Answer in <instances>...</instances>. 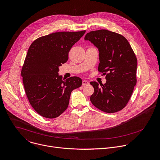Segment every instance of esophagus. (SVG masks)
<instances>
[{"label":"esophagus","mask_w":160,"mask_h":160,"mask_svg":"<svg viewBox=\"0 0 160 160\" xmlns=\"http://www.w3.org/2000/svg\"><path fill=\"white\" fill-rule=\"evenodd\" d=\"M88 85V82L86 81V80H83L82 81V85L83 86H85V85Z\"/></svg>","instance_id":"1"}]
</instances>
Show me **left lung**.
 I'll list each match as a JSON object with an SVG mask.
<instances>
[{
    "label": "left lung",
    "mask_w": 160,
    "mask_h": 160,
    "mask_svg": "<svg viewBox=\"0 0 160 160\" xmlns=\"http://www.w3.org/2000/svg\"><path fill=\"white\" fill-rule=\"evenodd\" d=\"M84 39L98 49V70L106 75L107 80L105 83H100L101 87L96 82L90 83L94 88L90 101L103 112H118L125 108L136 84L134 52L123 36L106 29L90 31Z\"/></svg>",
    "instance_id": "obj_1"
}]
</instances>
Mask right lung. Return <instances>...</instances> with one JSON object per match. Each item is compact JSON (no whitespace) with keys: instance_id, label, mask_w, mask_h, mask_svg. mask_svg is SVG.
<instances>
[{"instance_id":"obj_1","label":"right lung","mask_w":160,"mask_h":160,"mask_svg":"<svg viewBox=\"0 0 160 160\" xmlns=\"http://www.w3.org/2000/svg\"><path fill=\"white\" fill-rule=\"evenodd\" d=\"M57 32L40 37L29 46L21 76L30 104L41 116L53 119L68 108L72 92L82 84L78 77L64 80L59 67L68 59V52L85 34Z\"/></svg>"}]
</instances>
